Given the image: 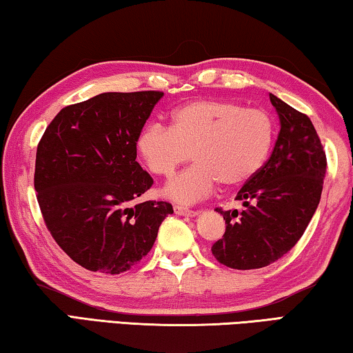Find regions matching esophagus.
Instances as JSON below:
<instances>
[{"label": "esophagus", "instance_id": "esophagus-1", "mask_svg": "<svg viewBox=\"0 0 353 353\" xmlns=\"http://www.w3.org/2000/svg\"><path fill=\"white\" fill-rule=\"evenodd\" d=\"M173 211H175V214H178V216H188V217H194V216L199 214L197 211L189 210V208H184V206H181V205H175V206H173Z\"/></svg>", "mask_w": 353, "mask_h": 353}]
</instances>
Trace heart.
Returning <instances> with one entry per match:
<instances>
[{
    "mask_svg": "<svg viewBox=\"0 0 353 353\" xmlns=\"http://www.w3.org/2000/svg\"><path fill=\"white\" fill-rule=\"evenodd\" d=\"M274 122L258 108L233 101L199 100L176 108L170 130L148 125L139 132L137 152L148 169L170 178L190 159L195 165L167 184L165 195L180 203H195L217 183L236 188L255 175L274 142Z\"/></svg>",
    "mask_w": 353,
    "mask_h": 353,
    "instance_id": "1",
    "label": "heart"
}]
</instances>
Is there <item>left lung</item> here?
<instances>
[{"instance_id":"8db88e82","label":"left lung","mask_w":353,"mask_h":353,"mask_svg":"<svg viewBox=\"0 0 353 353\" xmlns=\"http://www.w3.org/2000/svg\"><path fill=\"white\" fill-rule=\"evenodd\" d=\"M280 119L272 154L236 195L244 211H222L225 234L211 247L231 269H259L297 244L319 205L327 158L308 115L269 94Z\"/></svg>"}]
</instances>
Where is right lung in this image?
<instances>
[{"instance_id": "right-lung-1", "label": "right lung", "mask_w": 353, "mask_h": 353, "mask_svg": "<svg viewBox=\"0 0 353 353\" xmlns=\"http://www.w3.org/2000/svg\"><path fill=\"white\" fill-rule=\"evenodd\" d=\"M163 92H105L61 109L37 145L34 189L46 228L74 263L122 274L152 250L167 201L137 197L153 178L137 137Z\"/></svg>"}]
</instances>
